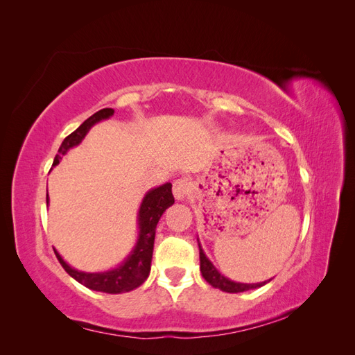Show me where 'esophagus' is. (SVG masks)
Listing matches in <instances>:
<instances>
[{"label":"esophagus","mask_w":355,"mask_h":355,"mask_svg":"<svg viewBox=\"0 0 355 355\" xmlns=\"http://www.w3.org/2000/svg\"><path fill=\"white\" fill-rule=\"evenodd\" d=\"M192 189V184L188 178H180L173 182V196L176 200H185Z\"/></svg>","instance_id":"34e87169"}]
</instances>
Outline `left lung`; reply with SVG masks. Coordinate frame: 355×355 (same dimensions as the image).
Wrapping results in <instances>:
<instances>
[{"label": "left lung", "instance_id": "obj_1", "mask_svg": "<svg viewBox=\"0 0 355 355\" xmlns=\"http://www.w3.org/2000/svg\"><path fill=\"white\" fill-rule=\"evenodd\" d=\"M198 247H200V270H201L204 280H206L209 284H211L213 287L220 288L222 292L240 293V292H245V290H250V288H257V287H261L268 283V282H263V283H256V284H245V283H235V282L230 280V278L223 277L216 270V268L213 266V263L209 261V257L204 254L200 243H198Z\"/></svg>", "mask_w": 355, "mask_h": 355}]
</instances>
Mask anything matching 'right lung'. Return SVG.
I'll list each match as a JSON object with an SVG mask.
<instances>
[{"instance_id":"add662e5","label":"right lung","mask_w":355,"mask_h":355,"mask_svg":"<svg viewBox=\"0 0 355 355\" xmlns=\"http://www.w3.org/2000/svg\"><path fill=\"white\" fill-rule=\"evenodd\" d=\"M114 115L112 108L101 110L87 118L77 130L72 132L69 136L63 139V142L59 148L58 155L53 161V166H58L62 159V155L68 153V149L81 144L84 136L89 133L90 128L102 120H106ZM175 202V197L171 194V184H164L158 188H154L146 192V196L142 200L141 209L137 213L139 222V237L135 249L127 256V259L118 265L114 270L105 272H83L71 268L62 256L55 250L56 257L60 265L73 280H77L83 286L89 287L96 292L105 293H124L141 286L151 271V261H153V250H154V240H155V228L161 218V214ZM49 204V194H47Z\"/></svg>"}]
</instances>
